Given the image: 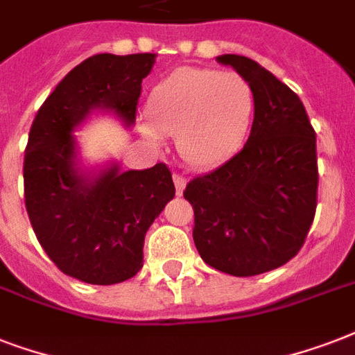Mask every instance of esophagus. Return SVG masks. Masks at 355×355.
Listing matches in <instances>:
<instances>
[{
  "label": "esophagus",
  "mask_w": 355,
  "mask_h": 355,
  "mask_svg": "<svg viewBox=\"0 0 355 355\" xmlns=\"http://www.w3.org/2000/svg\"><path fill=\"white\" fill-rule=\"evenodd\" d=\"M173 182H175V189H177V195H182L184 186H186V180H184L180 175H173Z\"/></svg>",
  "instance_id": "1"
}]
</instances>
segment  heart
<instances>
[{"label": "heart", "instance_id": "b5f03b06", "mask_svg": "<svg viewBox=\"0 0 355 355\" xmlns=\"http://www.w3.org/2000/svg\"><path fill=\"white\" fill-rule=\"evenodd\" d=\"M256 97L232 71L184 66L164 77L145 103L141 132L150 144L175 134L178 156L195 169H211L241 149L252 127Z\"/></svg>", "mask_w": 355, "mask_h": 355}]
</instances>
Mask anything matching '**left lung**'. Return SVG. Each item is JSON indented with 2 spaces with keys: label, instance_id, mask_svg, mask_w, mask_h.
<instances>
[{
  "label": "left lung",
  "instance_id": "obj_1",
  "mask_svg": "<svg viewBox=\"0 0 355 355\" xmlns=\"http://www.w3.org/2000/svg\"><path fill=\"white\" fill-rule=\"evenodd\" d=\"M216 60L252 86V128L243 149L189 180L184 197L205 263L232 276L261 275L297 256L313 223L317 138L302 101L269 69L241 55Z\"/></svg>",
  "mask_w": 355,
  "mask_h": 355
}]
</instances>
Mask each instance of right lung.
Masks as SVG:
<instances>
[{
    "label": "right lung",
    "instance_id": "right-lung-1",
    "mask_svg": "<svg viewBox=\"0 0 355 355\" xmlns=\"http://www.w3.org/2000/svg\"><path fill=\"white\" fill-rule=\"evenodd\" d=\"M156 53H101L75 66L36 114L25 149V208L42 248L64 275L112 286L144 267L145 234L175 197L164 164L123 171L90 164L75 132L92 116L136 119L141 80Z\"/></svg>",
    "mask_w": 355,
    "mask_h": 355
}]
</instances>
